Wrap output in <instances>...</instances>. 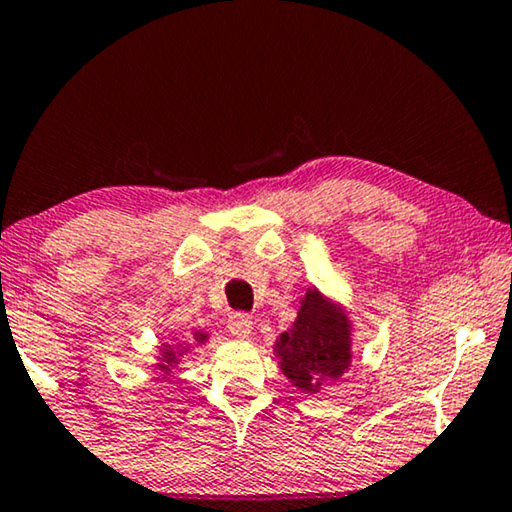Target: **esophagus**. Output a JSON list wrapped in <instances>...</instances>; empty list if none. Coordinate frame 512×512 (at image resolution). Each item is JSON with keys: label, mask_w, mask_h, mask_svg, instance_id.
I'll return each instance as SVG.
<instances>
[{"label": "esophagus", "mask_w": 512, "mask_h": 512, "mask_svg": "<svg viewBox=\"0 0 512 512\" xmlns=\"http://www.w3.org/2000/svg\"><path fill=\"white\" fill-rule=\"evenodd\" d=\"M251 328H254V321H251L249 314L244 312H233L228 319V331L237 335V338H247L251 333Z\"/></svg>", "instance_id": "1"}]
</instances>
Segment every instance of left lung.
Returning a JSON list of instances; mask_svg holds the SVG:
<instances>
[{"instance_id":"1","label":"left lung","mask_w":512,"mask_h":512,"mask_svg":"<svg viewBox=\"0 0 512 512\" xmlns=\"http://www.w3.org/2000/svg\"><path fill=\"white\" fill-rule=\"evenodd\" d=\"M345 314L328 305L317 291L300 303L291 331L279 335L275 354L284 375L305 394H317L328 380H338L352 363Z\"/></svg>"}]
</instances>
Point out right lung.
I'll list each match as a JSON object with an SVG mask.
<instances>
[{
  "label": "right lung",
  "mask_w": 512,
  "mask_h": 512,
  "mask_svg": "<svg viewBox=\"0 0 512 512\" xmlns=\"http://www.w3.org/2000/svg\"><path fill=\"white\" fill-rule=\"evenodd\" d=\"M198 340H205V335H198ZM186 349V347H184ZM184 349H181V352H184ZM172 363H177V354H174V349H170L165 345V352H163V363H160V370H165V373H170V366Z\"/></svg>",
  "instance_id": "right-lung-1"
}]
</instances>
